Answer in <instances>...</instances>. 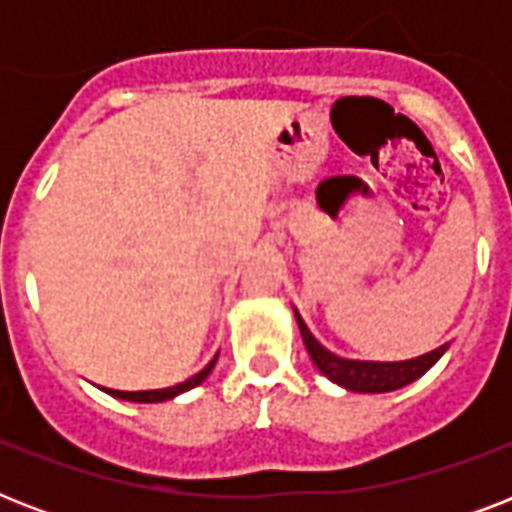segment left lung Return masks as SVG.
<instances>
[{
  "label": "left lung",
  "instance_id": "left-lung-1",
  "mask_svg": "<svg viewBox=\"0 0 512 512\" xmlns=\"http://www.w3.org/2000/svg\"><path fill=\"white\" fill-rule=\"evenodd\" d=\"M295 311L297 327H300V335H303L305 348H308V356L319 372L332 380L335 385L345 390H353V393H390V390L406 388L409 382L420 380L422 374L428 372L430 366L436 364L438 358L444 356L449 350V342L438 345L436 350L430 353H422L417 358H406V361H361V358H345L332 353L329 348H324L313 332L308 329V324L303 321V316Z\"/></svg>",
  "mask_w": 512,
  "mask_h": 512
}]
</instances>
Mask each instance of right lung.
I'll use <instances>...</instances> for the list:
<instances>
[{"label":"right lung","mask_w":512,"mask_h":512,"mask_svg":"<svg viewBox=\"0 0 512 512\" xmlns=\"http://www.w3.org/2000/svg\"><path fill=\"white\" fill-rule=\"evenodd\" d=\"M217 364V356L209 361L201 372H196L193 377H188V380L177 382V385H170V388H156V390H114V388H103L108 393V396L114 398H122V401H135V404H162V401H170V398L180 396V393H185V390L196 388V385H201V382L207 380L209 372L215 369Z\"/></svg>","instance_id":"1"}]
</instances>
